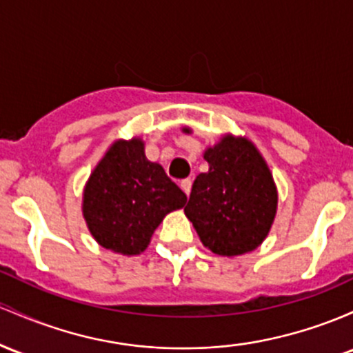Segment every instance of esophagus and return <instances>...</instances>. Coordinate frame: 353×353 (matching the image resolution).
<instances>
[{
	"mask_svg": "<svg viewBox=\"0 0 353 353\" xmlns=\"http://www.w3.org/2000/svg\"><path fill=\"white\" fill-rule=\"evenodd\" d=\"M180 187H181V190H183L185 192V195H190V192H192V180H181V183H180Z\"/></svg>",
	"mask_w": 353,
	"mask_h": 353,
	"instance_id": "1",
	"label": "esophagus"
}]
</instances>
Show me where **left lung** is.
I'll use <instances>...</instances> for the list:
<instances>
[{
  "label": "left lung",
  "instance_id": "obj_1",
  "mask_svg": "<svg viewBox=\"0 0 353 353\" xmlns=\"http://www.w3.org/2000/svg\"><path fill=\"white\" fill-rule=\"evenodd\" d=\"M192 133V128H183ZM208 172L193 181L185 215L203 247L216 255L253 252L270 233L279 192L267 161L252 140L227 133L203 152Z\"/></svg>",
  "mask_w": 353,
  "mask_h": 353
}]
</instances>
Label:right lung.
I'll list each match as a JSON object with an SVG mask.
<instances>
[{
	"mask_svg": "<svg viewBox=\"0 0 353 353\" xmlns=\"http://www.w3.org/2000/svg\"><path fill=\"white\" fill-rule=\"evenodd\" d=\"M187 195L145 155L140 137L117 140L94 166L83 190V219L106 250L140 255L168 213L185 207Z\"/></svg>",
	"mask_w": 353,
	"mask_h": 353,
	"instance_id": "1",
	"label": "right lung"
}]
</instances>
